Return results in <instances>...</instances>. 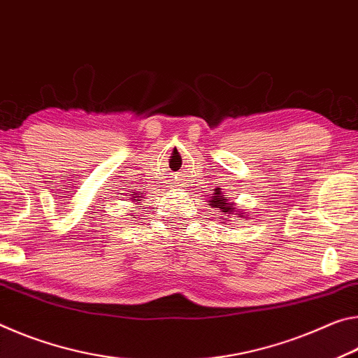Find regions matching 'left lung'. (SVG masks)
Here are the masks:
<instances>
[{"label":"left lung","instance_id":"8db88e82","mask_svg":"<svg viewBox=\"0 0 358 358\" xmlns=\"http://www.w3.org/2000/svg\"><path fill=\"white\" fill-rule=\"evenodd\" d=\"M213 200H209L208 203L213 204V208H219L220 213H224L225 215H230L233 213H236V208H233L230 203H228L227 196L222 195V192L219 189H215V193H213Z\"/></svg>","mask_w":358,"mask_h":358}]
</instances>
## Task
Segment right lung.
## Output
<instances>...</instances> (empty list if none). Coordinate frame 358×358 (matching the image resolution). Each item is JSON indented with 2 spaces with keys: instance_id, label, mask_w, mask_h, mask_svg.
<instances>
[{
  "instance_id": "add662e5",
  "label": "right lung",
  "mask_w": 358,
  "mask_h": 358,
  "mask_svg": "<svg viewBox=\"0 0 358 358\" xmlns=\"http://www.w3.org/2000/svg\"><path fill=\"white\" fill-rule=\"evenodd\" d=\"M143 198H144V195H139V196H138L136 192H131V201L139 203V201H143Z\"/></svg>"
}]
</instances>
